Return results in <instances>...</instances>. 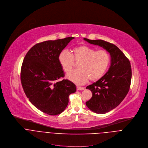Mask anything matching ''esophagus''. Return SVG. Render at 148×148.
I'll use <instances>...</instances> for the list:
<instances>
[{
  "label": "esophagus",
  "instance_id": "1",
  "mask_svg": "<svg viewBox=\"0 0 148 148\" xmlns=\"http://www.w3.org/2000/svg\"><path fill=\"white\" fill-rule=\"evenodd\" d=\"M76 89L77 90H83L84 89V87H79V86H77L76 87Z\"/></svg>",
  "mask_w": 148,
  "mask_h": 148
}]
</instances>
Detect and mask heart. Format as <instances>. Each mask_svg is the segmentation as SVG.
Returning <instances> with one entry per match:
<instances>
[{
  "label": "heart",
  "instance_id": "b5f03b06",
  "mask_svg": "<svg viewBox=\"0 0 148 148\" xmlns=\"http://www.w3.org/2000/svg\"><path fill=\"white\" fill-rule=\"evenodd\" d=\"M110 60V55L107 50L96 51L87 45L73 48L71 54L63 51L58 56L59 62L66 73L72 71L75 62L79 63V69L67 76L69 80L77 84H85L89 79L96 81L100 79L107 71Z\"/></svg>",
  "mask_w": 148,
  "mask_h": 148
}]
</instances>
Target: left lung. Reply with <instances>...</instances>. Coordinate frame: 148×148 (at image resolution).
I'll return each instance as SVG.
<instances>
[{"label": "left lung", "instance_id": "obj_1", "mask_svg": "<svg viewBox=\"0 0 148 148\" xmlns=\"http://www.w3.org/2000/svg\"><path fill=\"white\" fill-rule=\"evenodd\" d=\"M84 40L103 47L111 56V65L107 73L86 87L92 92V98L86 102L87 107L97 114H105L119 106L128 94L132 77L131 64L114 44L101 40Z\"/></svg>", "mask_w": 148, "mask_h": 148}]
</instances>
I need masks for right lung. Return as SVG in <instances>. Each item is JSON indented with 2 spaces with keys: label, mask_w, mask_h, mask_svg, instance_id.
<instances>
[{
  "label": "right lung",
  "mask_w": 148,
  "mask_h": 148,
  "mask_svg": "<svg viewBox=\"0 0 148 148\" xmlns=\"http://www.w3.org/2000/svg\"><path fill=\"white\" fill-rule=\"evenodd\" d=\"M74 37L49 40L34 45L25 55L21 68V82L30 101L42 112L51 115L62 112L69 96L76 90L75 84L64 77L58 56Z\"/></svg>",
  "instance_id": "1"
}]
</instances>
